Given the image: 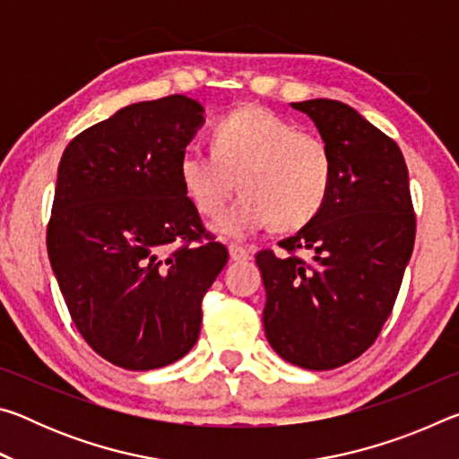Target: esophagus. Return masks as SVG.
I'll return each instance as SVG.
<instances>
[{"label": "esophagus", "instance_id": "esophagus-1", "mask_svg": "<svg viewBox=\"0 0 459 459\" xmlns=\"http://www.w3.org/2000/svg\"><path fill=\"white\" fill-rule=\"evenodd\" d=\"M229 255L232 261H251L253 259V253L248 251V248L240 247V245H229Z\"/></svg>", "mask_w": 459, "mask_h": 459}]
</instances>
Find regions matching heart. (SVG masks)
Returning a JSON list of instances; mask_svg holds the SVG:
<instances>
[{"instance_id":"b5f03b06","label":"heart","mask_w":459,"mask_h":459,"mask_svg":"<svg viewBox=\"0 0 459 459\" xmlns=\"http://www.w3.org/2000/svg\"><path fill=\"white\" fill-rule=\"evenodd\" d=\"M186 196L196 211L214 216L237 188L238 200L212 222V230L247 238L275 222L301 229L322 211L332 188L328 143L263 107L237 108L212 131V152L190 145L178 160Z\"/></svg>"}]
</instances>
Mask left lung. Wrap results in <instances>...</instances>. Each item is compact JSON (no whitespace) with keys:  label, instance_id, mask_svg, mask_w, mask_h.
Instances as JSON below:
<instances>
[{"label":"left lung","instance_id":"8db88e82","mask_svg":"<svg viewBox=\"0 0 459 459\" xmlns=\"http://www.w3.org/2000/svg\"><path fill=\"white\" fill-rule=\"evenodd\" d=\"M328 143L332 188L322 211L279 247L257 255L267 301L265 336L283 360L330 370L377 340L413 253L415 214L399 145L356 108L332 99L291 103ZM309 250V264L293 258Z\"/></svg>","mask_w":459,"mask_h":459}]
</instances>
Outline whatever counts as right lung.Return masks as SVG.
Wrapping results in <instances>:
<instances>
[{"instance_id": "1", "label": "right lung", "mask_w": 459, "mask_h": 459, "mask_svg": "<svg viewBox=\"0 0 459 459\" xmlns=\"http://www.w3.org/2000/svg\"><path fill=\"white\" fill-rule=\"evenodd\" d=\"M202 113L186 95L127 105L76 135L58 164L50 265L82 338L121 368L188 354L202 298L229 261L178 176Z\"/></svg>"}]
</instances>
